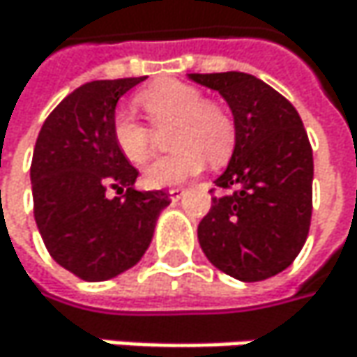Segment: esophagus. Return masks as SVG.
<instances>
[{
  "mask_svg": "<svg viewBox=\"0 0 357 357\" xmlns=\"http://www.w3.org/2000/svg\"><path fill=\"white\" fill-rule=\"evenodd\" d=\"M183 194H185V190H183V188H172V190H169V198H172L174 202H178Z\"/></svg>",
  "mask_w": 357,
  "mask_h": 357,
  "instance_id": "obj_1",
  "label": "esophagus"
}]
</instances>
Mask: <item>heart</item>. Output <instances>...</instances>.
Instances as JSON below:
<instances>
[{
  "instance_id": "1",
  "label": "heart",
  "mask_w": 357,
  "mask_h": 357,
  "mask_svg": "<svg viewBox=\"0 0 357 357\" xmlns=\"http://www.w3.org/2000/svg\"><path fill=\"white\" fill-rule=\"evenodd\" d=\"M138 107L159 132L169 130L172 155L157 159L144 172L151 188H167L200 174L204 161L223 165L236 144V128L225 109L202 99V93L178 80H159L136 95ZM117 151L132 163L142 165L153 151V130L130 111L119 109L111 121Z\"/></svg>"
}]
</instances>
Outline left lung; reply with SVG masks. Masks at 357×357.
<instances>
[{
  "label": "left lung",
  "mask_w": 357,
  "mask_h": 357,
  "mask_svg": "<svg viewBox=\"0 0 357 357\" xmlns=\"http://www.w3.org/2000/svg\"><path fill=\"white\" fill-rule=\"evenodd\" d=\"M234 113L236 146L215 179L223 194L198 225L206 258L240 281L285 271L306 244L312 217V146L296 107L244 72L188 74Z\"/></svg>",
  "instance_id": "left-lung-1"
}]
</instances>
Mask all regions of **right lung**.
Returning a JSON list of instances; mask_svg holds the SVG:
<instances>
[{"mask_svg":"<svg viewBox=\"0 0 357 357\" xmlns=\"http://www.w3.org/2000/svg\"><path fill=\"white\" fill-rule=\"evenodd\" d=\"M144 78L82 84L49 113L36 138L31 165L36 227L51 258L84 281H107L132 268L172 202L165 190H134L138 169L111 136L119 97ZM107 189L126 194L107 199Z\"/></svg>","mask_w":357,"mask_h":357,"instance_id":"right-lung-1","label":"right lung"}]
</instances>
